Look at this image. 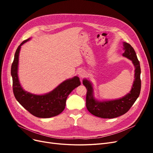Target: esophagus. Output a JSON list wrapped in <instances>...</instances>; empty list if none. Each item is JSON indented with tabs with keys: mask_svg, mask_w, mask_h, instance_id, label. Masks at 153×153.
Here are the masks:
<instances>
[{
	"mask_svg": "<svg viewBox=\"0 0 153 153\" xmlns=\"http://www.w3.org/2000/svg\"><path fill=\"white\" fill-rule=\"evenodd\" d=\"M86 75V73L84 70H80L78 71V75H79L81 78H84L85 76V75Z\"/></svg>",
	"mask_w": 153,
	"mask_h": 153,
	"instance_id": "esophagus-1",
	"label": "esophagus"
}]
</instances>
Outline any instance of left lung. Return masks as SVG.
I'll return each instance as SVG.
<instances>
[{
	"instance_id": "obj_1",
	"label": "left lung",
	"mask_w": 153,
	"mask_h": 153,
	"mask_svg": "<svg viewBox=\"0 0 153 153\" xmlns=\"http://www.w3.org/2000/svg\"><path fill=\"white\" fill-rule=\"evenodd\" d=\"M123 44L124 49V52L123 54V56L126 57L132 61L135 68V80L132 89L128 94L119 100L99 102L95 100L92 96L93 89L91 83L87 80L83 81V84L87 89L86 107L90 113L96 117L112 119L121 116L130 109L139 96L141 89L140 62L131 46L126 42H124Z\"/></svg>"
}]
</instances>
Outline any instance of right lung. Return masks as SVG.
Masks as SVG:
<instances>
[{
	"mask_svg": "<svg viewBox=\"0 0 153 153\" xmlns=\"http://www.w3.org/2000/svg\"><path fill=\"white\" fill-rule=\"evenodd\" d=\"M29 40V39H27L24 41L18 46L11 65L14 95L23 107L37 117L49 118L56 116L65 108L68 95L74 89L80 85V79L75 76L72 79L64 81L53 91L45 95L32 94L23 90L17 74L18 56L21 46Z\"/></svg>",
	"mask_w": 153,
	"mask_h": 153,
	"instance_id": "1",
	"label": "right lung"
}]
</instances>
